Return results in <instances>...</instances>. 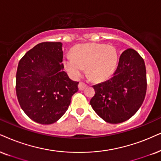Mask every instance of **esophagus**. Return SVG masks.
<instances>
[{
  "label": "esophagus",
  "instance_id": "obj_1",
  "mask_svg": "<svg viewBox=\"0 0 161 161\" xmlns=\"http://www.w3.org/2000/svg\"><path fill=\"white\" fill-rule=\"evenodd\" d=\"M86 86H87V85L85 84V82H79V85H78L79 89V90H80V91L84 90L85 87H86Z\"/></svg>",
  "mask_w": 161,
  "mask_h": 161
}]
</instances>
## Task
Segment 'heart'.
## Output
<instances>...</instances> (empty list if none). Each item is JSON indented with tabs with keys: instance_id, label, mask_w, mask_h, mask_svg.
I'll return each instance as SVG.
<instances>
[{
	"instance_id": "obj_1",
	"label": "heart",
	"mask_w": 161,
	"mask_h": 161,
	"mask_svg": "<svg viewBox=\"0 0 161 161\" xmlns=\"http://www.w3.org/2000/svg\"><path fill=\"white\" fill-rule=\"evenodd\" d=\"M118 55L114 47L104 44L90 43L76 46L72 56L64 60L66 70L74 79L82 76L84 69L91 80L101 82L108 78L114 71Z\"/></svg>"
}]
</instances>
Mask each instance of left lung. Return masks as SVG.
<instances>
[{"label": "left lung", "instance_id": "1", "mask_svg": "<svg viewBox=\"0 0 161 161\" xmlns=\"http://www.w3.org/2000/svg\"><path fill=\"white\" fill-rule=\"evenodd\" d=\"M90 104L107 123H120L138 111L145 99L147 81L143 58L133 49L121 54L113 76L93 86Z\"/></svg>", "mask_w": 161, "mask_h": 161}]
</instances>
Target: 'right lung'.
<instances>
[{
  "label": "right lung",
  "mask_w": 161,
  "mask_h": 161,
  "mask_svg": "<svg viewBox=\"0 0 161 161\" xmlns=\"http://www.w3.org/2000/svg\"><path fill=\"white\" fill-rule=\"evenodd\" d=\"M62 44H38L19 61L15 90L20 106L33 121L54 123L66 112L78 82L63 71Z\"/></svg>",
  "instance_id": "add662e5"
}]
</instances>
